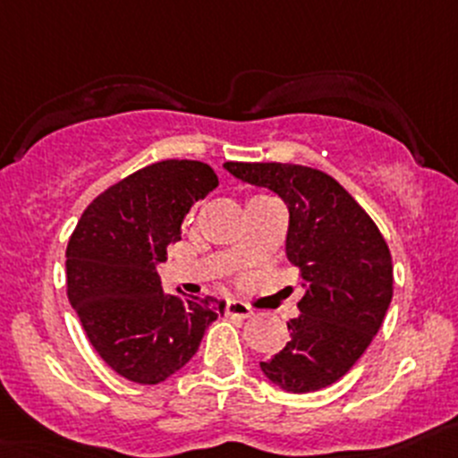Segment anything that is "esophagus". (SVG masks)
<instances>
[{
  "label": "esophagus",
  "mask_w": 458,
  "mask_h": 458,
  "mask_svg": "<svg viewBox=\"0 0 458 458\" xmlns=\"http://www.w3.org/2000/svg\"><path fill=\"white\" fill-rule=\"evenodd\" d=\"M225 315L233 317V318H248V317H252V310H250V306H246L243 301L230 299V301L225 303Z\"/></svg>",
  "instance_id": "esophagus-1"
}]
</instances>
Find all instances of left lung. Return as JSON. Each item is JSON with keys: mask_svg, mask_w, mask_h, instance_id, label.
Listing matches in <instances>:
<instances>
[{"mask_svg": "<svg viewBox=\"0 0 458 458\" xmlns=\"http://www.w3.org/2000/svg\"><path fill=\"white\" fill-rule=\"evenodd\" d=\"M224 168L288 206L285 255L303 285L301 315L288 323L290 341L259 363L261 372L294 394L332 386L361 359L390 308L386 239L352 195L321 170L242 161H225Z\"/></svg>", "mask_w": 458, "mask_h": 458, "instance_id": "obj_1", "label": "left lung"}]
</instances>
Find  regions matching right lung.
Wrapping results in <instances>:
<instances>
[{
    "mask_svg": "<svg viewBox=\"0 0 458 458\" xmlns=\"http://www.w3.org/2000/svg\"><path fill=\"white\" fill-rule=\"evenodd\" d=\"M219 186L215 170L168 159L101 192L66 250V284L92 348L123 378L155 386L182 370L206 327L224 315L215 297L168 294L157 266L182 239L192 203Z\"/></svg>",
    "mask_w": 458,
    "mask_h": 458,
    "instance_id": "add662e5",
    "label": "right lung"
}]
</instances>
